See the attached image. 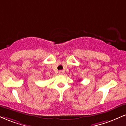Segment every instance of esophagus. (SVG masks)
Segmentation results:
<instances>
[{
    "label": "esophagus",
    "instance_id": "obj_1",
    "mask_svg": "<svg viewBox=\"0 0 126 126\" xmlns=\"http://www.w3.org/2000/svg\"><path fill=\"white\" fill-rule=\"evenodd\" d=\"M63 72L62 71V70H60V71L59 72V75H63Z\"/></svg>",
    "mask_w": 126,
    "mask_h": 126
}]
</instances>
